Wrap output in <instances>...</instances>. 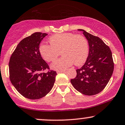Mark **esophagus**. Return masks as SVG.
<instances>
[{
  "mask_svg": "<svg viewBox=\"0 0 125 125\" xmlns=\"http://www.w3.org/2000/svg\"><path fill=\"white\" fill-rule=\"evenodd\" d=\"M65 72V70H62V71H58L57 72V73H64Z\"/></svg>",
  "mask_w": 125,
  "mask_h": 125,
  "instance_id": "1",
  "label": "esophagus"
}]
</instances>
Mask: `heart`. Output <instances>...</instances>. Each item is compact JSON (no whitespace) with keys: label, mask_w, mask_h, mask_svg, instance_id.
<instances>
[{"label":"heart","mask_w":125,"mask_h":125,"mask_svg":"<svg viewBox=\"0 0 125 125\" xmlns=\"http://www.w3.org/2000/svg\"><path fill=\"white\" fill-rule=\"evenodd\" d=\"M50 45L42 43L39 46L40 53L47 62L53 61L61 52L63 56L51 65L52 70H64L73 63L82 65L86 61L89 52L88 42L83 36L73 33H62L51 36Z\"/></svg>","instance_id":"heart-1"}]
</instances>
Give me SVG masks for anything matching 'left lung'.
Returning <instances> with one entry per match:
<instances>
[{
	"mask_svg": "<svg viewBox=\"0 0 125 125\" xmlns=\"http://www.w3.org/2000/svg\"><path fill=\"white\" fill-rule=\"evenodd\" d=\"M83 31L88 41L89 53L87 61L80 69H77V76L70 80L74 88L84 95H94L104 89L114 72L112 54L109 46L99 37L85 30Z\"/></svg>",
	"mask_w": 125,
	"mask_h": 125,
	"instance_id": "left-lung-1",
	"label": "left lung"
}]
</instances>
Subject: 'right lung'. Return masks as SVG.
Masks as SVG:
<instances>
[{
  "mask_svg": "<svg viewBox=\"0 0 125 125\" xmlns=\"http://www.w3.org/2000/svg\"><path fill=\"white\" fill-rule=\"evenodd\" d=\"M48 34L35 32L21 41L10 59V79L22 96L38 100L48 94L54 85L56 72L49 71V66L42 58L39 46Z\"/></svg>",
  "mask_w": 125,
  "mask_h": 125,
  "instance_id": "right-lung-1",
  "label": "right lung"
}]
</instances>
